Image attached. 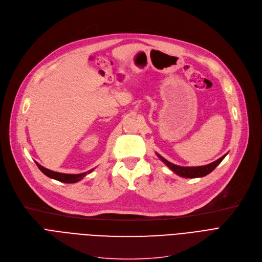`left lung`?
<instances>
[{"label": "left lung", "mask_w": 262, "mask_h": 262, "mask_svg": "<svg viewBox=\"0 0 262 262\" xmlns=\"http://www.w3.org/2000/svg\"><path fill=\"white\" fill-rule=\"evenodd\" d=\"M157 156L159 157L160 160L167 166L169 167L173 172L177 173L180 177H184V178H199V177H204L206 175H208L211 171H213L217 165L224 159V157L226 156V154L224 156H222L221 158H219L218 160L207 164V165H203V166H194V167H188V166H179L173 163H170L169 161H167L166 159H164L162 156H160L159 154H157Z\"/></svg>", "instance_id": "1"}]
</instances>
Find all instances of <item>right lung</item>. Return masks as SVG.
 <instances>
[{"mask_svg":"<svg viewBox=\"0 0 262 262\" xmlns=\"http://www.w3.org/2000/svg\"><path fill=\"white\" fill-rule=\"evenodd\" d=\"M36 164L38 165V167L40 168V170L44 173V175H46L47 177H49L51 179H55V180H58V181L64 182V183H76V182L82 180L86 176V173H91L95 169V168H93V169H90L85 172L76 173V175H74V173H63V172H58V171L47 169V168L43 167L42 165H40L38 162H36Z\"/></svg>","mask_w":262,"mask_h":262,"instance_id":"add662e5","label":"right lung"}]
</instances>
